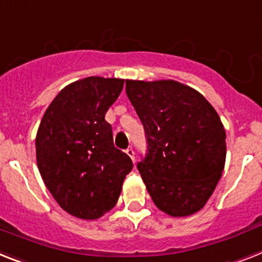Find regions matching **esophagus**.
<instances>
[{
    "mask_svg": "<svg viewBox=\"0 0 262 262\" xmlns=\"http://www.w3.org/2000/svg\"><path fill=\"white\" fill-rule=\"evenodd\" d=\"M126 155L132 159V161L135 163V150H133V148H127L126 149Z\"/></svg>",
    "mask_w": 262,
    "mask_h": 262,
    "instance_id": "34e87169",
    "label": "esophagus"
}]
</instances>
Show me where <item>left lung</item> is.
I'll return each instance as SVG.
<instances>
[{"instance_id": "8db88e82", "label": "left lung", "mask_w": 262, "mask_h": 262, "mask_svg": "<svg viewBox=\"0 0 262 262\" xmlns=\"http://www.w3.org/2000/svg\"><path fill=\"white\" fill-rule=\"evenodd\" d=\"M126 95L145 129L148 153L138 171L159 210L188 216L205 207L222 176L226 132L192 87L172 79H126Z\"/></svg>"}]
</instances>
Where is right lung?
Listing matches in <instances>:
<instances>
[{
    "label": "right lung",
    "instance_id": "obj_1",
    "mask_svg": "<svg viewBox=\"0 0 262 262\" xmlns=\"http://www.w3.org/2000/svg\"><path fill=\"white\" fill-rule=\"evenodd\" d=\"M124 79L89 76L66 86L47 107L36 135V160L57 205L80 220L116 206L133 163L113 144L105 120Z\"/></svg>",
    "mask_w": 262,
    "mask_h": 262
}]
</instances>
